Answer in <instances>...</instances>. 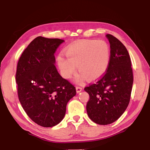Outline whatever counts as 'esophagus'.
Segmentation results:
<instances>
[{"label":"esophagus","instance_id":"esophagus-1","mask_svg":"<svg viewBox=\"0 0 150 150\" xmlns=\"http://www.w3.org/2000/svg\"><path fill=\"white\" fill-rule=\"evenodd\" d=\"M81 91H82V88L80 87H76V91L77 93H79Z\"/></svg>","mask_w":150,"mask_h":150}]
</instances>
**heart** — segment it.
<instances>
[{"instance_id": "1", "label": "heart", "mask_w": 150, "mask_h": 150, "mask_svg": "<svg viewBox=\"0 0 150 150\" xmlns=\"http://www.w3.org/2000/svg\"><path fill=\"white\" fill-rule=\"evenodd\" d=\"M65 57L60 54L57 62L61 74L69 79L74 74L76 67L87 80H95L105 74L110 61V49L104 40H81L65 49Z\"/></svg>"}]
</instances>
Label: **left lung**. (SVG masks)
I'll return each mask as SVG.
<instances>
[{
	"instance_id": "1",
	"label": "left lung",
	"mask_w": 150,
	"mask_h": 150,
	"mask_svg": "<svg viewBox=\"0 0 150 150\" xmlns=\"http://www.w3.org/2000/svg\"><path fill=\"white\" fill-rule=\"evenodd\" d=\"M110 43V61L105 74L85 87L90 98L87 104L88 117L100 125L114 122L128 107L133 85L130 55L126 47L113 35L106 34Z\"/></svg>"
}]
</instances>
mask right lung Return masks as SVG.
<instances>
[{"mask_svg":"<svg viewBox=\"0 0 150 150\" xmlns=\"http://www.w3.org/2000/svg\"><path fill=\"white\" fill-rule=\"evenodd\" d=\"M63 42L35 38L17 65L18 95L22 108L35 123L46 128L63 120L67 103L76 95L75 87L59 75L55 66V50Z\"/></svg>","mask_w":150,"mask_h":150,"instance_id":"add662e5","label":"right lung"}]
</instances>
